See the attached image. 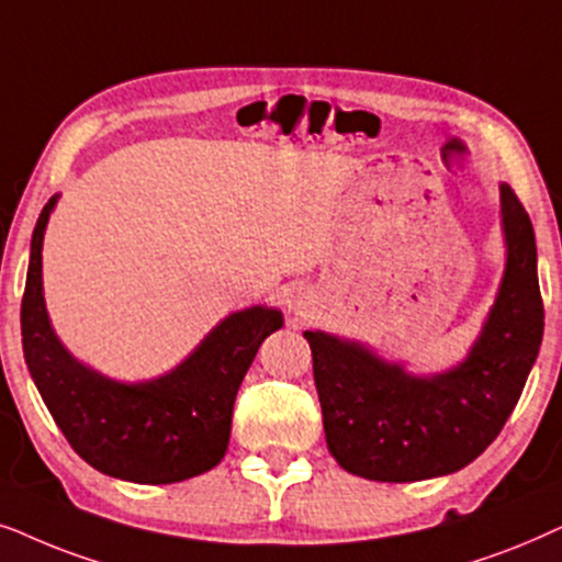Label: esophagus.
<instances>
[{"label": "esophagus", "instance_id": "obj_1", "mask_svg": "<svg viewBox=\"0 0 562 562\" xmlns=\"http://www.w3.org/2000/svg\"><path fill=\"white\" fill-rule=\"evenodd\" d=\"M305 293H301V290H293V293L288 295V308L290 311H295V313H303V308H305Z\"/></svg>", "mask_w": 562, "mask_h": 562}]
</instances>
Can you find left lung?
<instances>
[{
    "label": "left lung",
    "instance_id": "left-lung-1",
    "mask_svg": "<svg viewBox=\"0 0 562 562\" xmlns=\"http://www.w3.org/2000/svg\"><path fill=\"white\" fill-rule=\"evenodd\" d=\"M506 272L475 347L458 368L408 375L355 341L305 331L328 452L351 475L411 483L454 473L488 447L525 391L542 344L532 221L501 184Z\"/></svg>",
    "mask_w": 562,
    "mask_h": 562
}]
</instances>
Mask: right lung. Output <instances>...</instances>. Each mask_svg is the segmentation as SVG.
Here are the masks:
<instances>
[{"label": "right lung", "instance_id": "obj_1", "mask_svg": "<svg viewBox=\"0 0 562 562\" xmlns=\"http://www.w3.org/2000/svg\"><path fill=\"white\" fill-rule=\"evenodd\" d=\"M56 200L35 223L20 308L22 351L50 416L74 452L104 475L164 485L207 473L226 454L236 393L261 341L282 326V313L261 305L234 313L151 383L97 375L61 347L43 303V231Z\"/></svg>", "mask_w": 562, "mask_h": 562}]
</instances>
